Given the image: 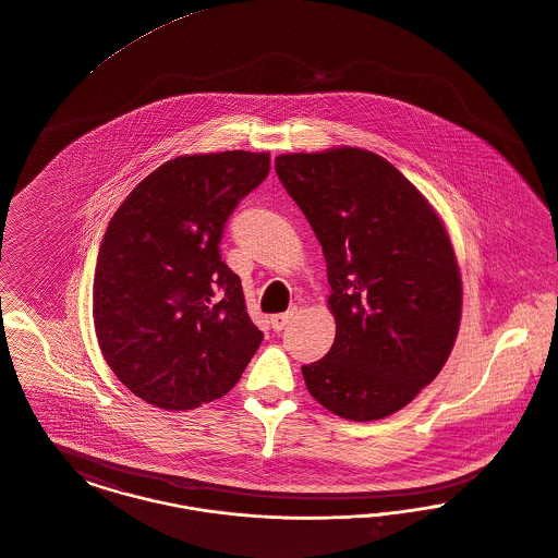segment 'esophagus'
<instances>
[{
    "label": "esophagus",
    "instance_id": "esophagus-1",
    "mask_svg": "<svg viewBox=\"0 0 558 558\" xmlns=\"http://www.w3.org/2000/svg\"><path fill=\"white\" fill-rule=\"evenodd\" d=\"M295 318V310H291V312H284V314H276V316H271V328L274 330H282V328L287 327L291 320Z\"/></svg>",
    "mask_w": 558,
    "mask_h": 558
}]
</instances>
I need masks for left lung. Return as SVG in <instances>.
I'll return each mask as SVG.
<instances>
[{
  "label": "left lung",
  "mask_w": 558,
  "mask_h": 558,
  "mask_svg": "<svg viewBox=\"0 0 558 558\" xmlns=\"http://www.w3.org/2000/svg\"><path fill=\"white\" fill-rule=\"evenodd\" d=\"M276 172L327 259L335 341L303 364L330 413L384 420L434 381L461 320L458 257L438 213L388 160L361 147L282 154Z\"/></svg>",
  "instance_id": "left-lung-1"
}]
</instances>
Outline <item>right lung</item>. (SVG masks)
<instances>
[{
  "instance_id": "obj_1",
  "label": "right lung",
  "mask_w": 558,
  "mask_h": 558,
  "mask_svg": "<svg viewBox=\"0 0 558 558\" xmlns=\"http://www.w3.org/2000/svg\"><path fill=\"white\" fill-rule=\"evenodd\" d=\"M269 154L179 156L122 202L100 242L93 318L102 359L145 402L190 411L230 392L255 356L240 278L219 255Z\"/></svg>"
}]
</instances>
